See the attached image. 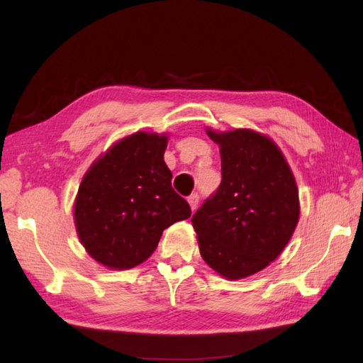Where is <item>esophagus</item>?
I'll return each instance as SVG.
<instances>
[{
	"label": "esophagus",
	"instance_id": "obj_1",
	"mask_svg": "<svg viewBox=\"0 0 363 363\" xmlns=\"http://www.w3.org/2000/svg\"><path fill=\"white\" fill-rule=\"evenodd\" d=\"M187 201H189V204H190V207H191V211H195L196 207H198V204H199V195H198V194H191V195L187 198Z\"/></svg>",
	"mask_w": 363,
	"mask_h": 363
}]
</instances>
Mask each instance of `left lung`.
Returning a JSON list of instances; mask_svg holds the SVG:
<instances>
[{
	"mask_svg": "<svg viewBox=\"0 0 363 363\" xmlns=\"http://www.w3.org/2000/svg\"><path fill=\"white\" fill-rule=\"evenodd\" d=\"M207 134L220 145L221 184L191 217L206 264L228 279L260 272L298 225L295 177L279 148L250 129Z\"/></svg>",
	"mask_w": 363,
	"mask_h": 363,
	"instance_id": "8db88e82",
	"label": "left lung"
}]
</instances>
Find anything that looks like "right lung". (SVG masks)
<instances>
[{
	"mask_svg": "<svg viewBox=\"0 0 363 363\" xmlns=\"http://www.w3.org/2000/svg\"><path fill=\"white\" fill-rule=\"evenodd\" d=\"M167 137L137 133L90 167L74 203L81 243L106 267L133 268L157 248L164 229L191 215L172 187Z\"/></svg>",
	"mask_w": 363,
	"mask_h": 363,
	"instance_id": "1",
	"label": "right lung"
}]
</instances>
